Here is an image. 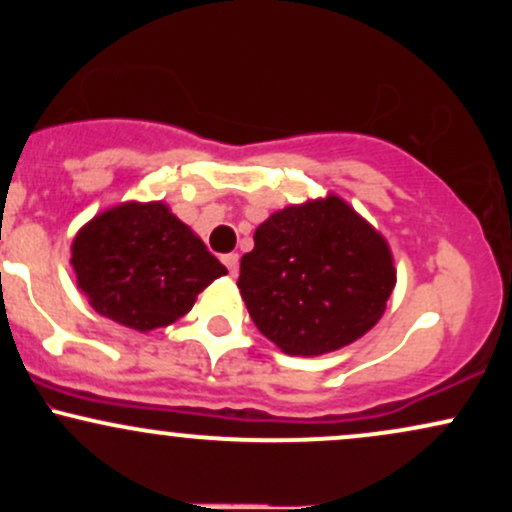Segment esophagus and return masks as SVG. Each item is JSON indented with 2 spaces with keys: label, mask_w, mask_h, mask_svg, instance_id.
I'll return each mask as SVG.
<instances>
[{
  "label": "esophagus",
  "mask_w": 512,
  "mask_h": 512,
  "mask_svg": "<svg viewBox=\"0 0 512 512\" xmlns=\"http://www.w3.org/2000/svg\"><path fill=\"white\" fill-rule=\"evenodd\" d=\"M221 262H223V267L228 269V274H231V276L238 274V255H236V252H228V255H221Z\"/></svg>",
  "instance_id": "obj_1"
}]
</instances>
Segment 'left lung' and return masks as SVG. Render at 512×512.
Returning a JSON list of instances; mask_svg holds the SVG:
<instances>
[{
    "mask_svg": "<svg viewBox=\"0 0 512 512\" xmlns=\"http://www.w3.org/2000/svg\"><path fill=\"white\" fill-rule=\"evenodd\" d=\"M238 289L252 322L291 356L356 342L395 289L390 248L339 197L286 207L255 231Z\"/></svg>",
    "mask_w": 512,
    "mask_h": 512,
    "instance_id": "obj_1",
    "label": "left lung"
}]
</instances>
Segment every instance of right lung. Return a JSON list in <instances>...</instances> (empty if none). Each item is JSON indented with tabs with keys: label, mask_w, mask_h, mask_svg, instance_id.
I'll list each match as a JSON object with an SVG mask.
<instances>
[{
	"label": "right lung",
	"mask_w": 512,
	"mask_h": 512,
	"mask_svg": "<svg viewBox=\"0 0 512 512\" xmlns=\"http://www.w3.org/2000/svg\"><path fill=\"white\" fill-rule=\"evenodd\" d=\"M72 264L93 310L139 332L180 320L197 293L226 274L161 202L103 211L74 238Z\"/></svg>",
	"instance_id": "1"
}]
</instances>
